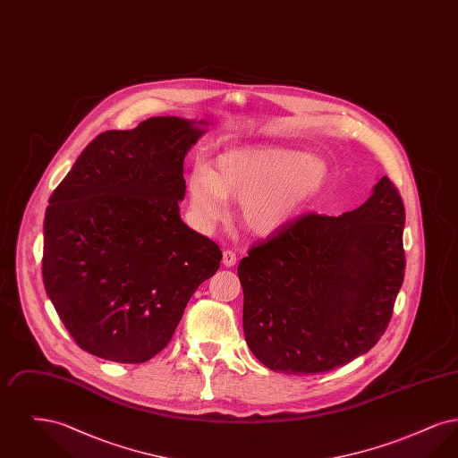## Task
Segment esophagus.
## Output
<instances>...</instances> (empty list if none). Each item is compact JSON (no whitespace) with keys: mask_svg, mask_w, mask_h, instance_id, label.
<instances>
[{"mask_svg":"<svg viewBox=\"0 0 458 458\" xmlns=\"http://www.w3.org/2000/svg\"><path fill=\"white\" fill-rule=\"evenodd\" d=\"M221 262H223V266H225V267H232V266L237 262V256H235V252H232V250H225V252H223V259H221Z\"/></svg>","mask_w":458,"mask_h":458,"instance_id":"1","label":"esophagus"}]
</instances>
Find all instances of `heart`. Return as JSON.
Returning a JSON list of instances; mask_svg holds the SVG:
<instances>
[{
	"label": "heart",
	"mask_w": 458,
	"mask_h": 458,
	"mask_svg": "<svg viewBox=\"0 0 458 458\" xmlns=\"http://www.w3.org/2000/svg\"><path fill=\"white\" fill-rule=\"evenodd\" d=\"M327 180V161L292 149H233L219 154L213 170L194 168L185 176L191 219L211 232L240 202V219L256 235H273L286 226Z\"/></svg>",
	"instance_id": "heart-1"
}]
</instances>
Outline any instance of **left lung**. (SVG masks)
<instances>
[{
    "instance_id": "obj_1",
    "label": "left lung",
    "mask_w": 458,
    "mask_h": 458,
    "mask_svg": "<svg viewBox=\"0 0 458 458\" xmlns=\"http://www.w3.org/2000/svg\"><path fill=\"white\" fill-rule=\"evenodd\" d=\"M405 209L383 176L369 199L336 218L304 215L239 264L243 335L266 368L336 369L369 352L403 284Z\"/></svg>"
}]
</instances>
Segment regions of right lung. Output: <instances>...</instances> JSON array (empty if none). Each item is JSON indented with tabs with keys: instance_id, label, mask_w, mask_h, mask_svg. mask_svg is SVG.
I'll use <instances>...</instances> for the list:
<instances>
[{
	"instance_id": "1",
	"label": "right lung",
	"mask_w": 458,
	"mask_h": 458,
	"mask_svg": "<svg viewBox=\"0 0 458 458\" xmlns=\"http://www.w3.org/2000/svg\"><path fill=\"white\" fill-rule=\"evenodd\" d=\"M209 122L154 116L99 133L49 199L46 293L77 345L120 364L165 349L221 250L189 228L183 159Z\"/></svg>"
}]
</instances>
